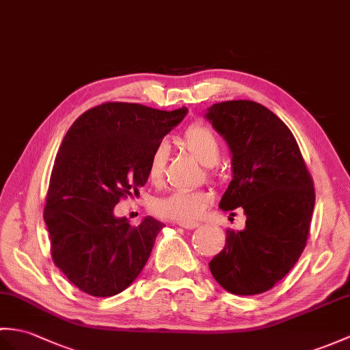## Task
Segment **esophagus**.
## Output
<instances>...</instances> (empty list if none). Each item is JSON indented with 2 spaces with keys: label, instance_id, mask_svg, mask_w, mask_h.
Instances as JSON below:
<instances>
[{
  "label": "esophagus",
  "instance_id": "obj_1",
  "mask_svg": "<svg viewBox=\"0 0 350 350\" xmlns=\"http://www.w3.org/2000/svg\"><path fill=\"white\" fill-rule=\"evenodd\" d=\"M177 225L180 226V228H185V230H193V228H197V226H198L197 222H189V221H180V222H177Z\"/></svg>",
  "mask_w": 350,
  "mask_h": 350
}]
</instances>
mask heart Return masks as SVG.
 I'll list each match as a JSON object with an SVG mask.
<instances>
[{"instance_id":"heart-1","label":"heart","mask_w":350,"mask_h":350,"mask_svg":"<svg viewBox=\"0 0 350 350\" xmlns=\"http://www.w3.org/2000/svg\"><path fill=\"white\" fill-rule=\"evenodd\" d=\"M183 148L202 165L213 167L221 158V144L215 133L206 125H192L180 138ZM167 150L164 144H158L149 158L148 176L152 182H159L164 176ZM212 201V193L201 189H176L153 201V212L174 219V221H193L200 217Z\"/></svg>"}]
</instances>
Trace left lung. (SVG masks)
Masks as SVG:
<instances>
[{"mask_svg":"<svg viewBox=\"0 0 350 350\" xmlns=\"http://www.w3.org/2000/svg\"><path fill=\"white\" fill-rule=\"evenodd\" d=\"M204 118L231 152L232 180L219 208L246 215L245 230L226 231L210 271L234 295L261 294L285 278L306 247L314 208L312 177L289 128L264 105L217 103Z\"/></svg>","mask_w":350,"mask_h":350,"instance_id":"8db88e82","label":"left lung"}]
</instances>
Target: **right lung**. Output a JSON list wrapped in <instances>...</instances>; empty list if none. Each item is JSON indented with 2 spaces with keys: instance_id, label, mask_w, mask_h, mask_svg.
Listing matches in <instances>:
<instances>
[{
  "instance_id": "1",
  "label": "right lung",
  "mask_w": 350,
  "mask_h": 350,
  "mask_svg": "<svg viewBox=\"0 0 350 350\" xmlns=\"http://www.w3.org/2000/svg\"><path fill=\"white\" fill-rule=\"evenodd\" d=\"M188 109L164 111L105 103L85 111L65 134L49 183L44 222L56 267L80 291L113 297L148 262L164 224L146 216L137 226L115 216L125 195L148 182L153 149Z\"/></svg>"
}]
</instances>
